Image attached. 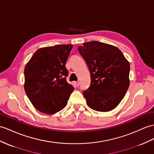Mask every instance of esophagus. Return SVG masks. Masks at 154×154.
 Masks as SVG:
<instances>
[{
	"label": "esophagus",
	"instance_id": "34e87169",
	"mask_svg": "<svg viewBox=\"0 0 154 154\" xmlns=\"http://www.w3.org/2000/svg\"><path fill=\"white\" fill-rule=\"evenodd\" d=\"M74 84H75V85L76 86V87H78V86H79V85H80V82H76L74 83Z\"/></svg>",
	"mask_w": 154,
	"mask_h": 154
}]
</instances>
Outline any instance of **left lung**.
I'll use <instances>...</instances> for the list:
<instances>
[{
	"mask_svg": "<svg viewBox=\"0 0 154 154\" xmlns=\"http://www.w3.org/2000/svg\"><path fill=\"white\" fill-rule=\"evenodd\" d=\"M78 50L91 74L89 88L83 91L88 105L99 112L113 110L129 88V61L117 47L98 41L85 42Z\"/></svg>",
	"mask_w": 154,
	"mask_h": 154,
	"instance_id": "1",
	"label": "left lung"
}]
</instances>
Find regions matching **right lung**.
Instances as JSON below:
<instances>
[{
    "instance_id": "obj_1",
    "label": "right lung",
    "mask_w": 154,
    "mask_h": 154,
    "mask_svg": "<svg viewBox=\"0 0 154 154\" xmlns=\"http://www.w3.org/2000/svg\"><path fill=\"white\" fill-rule=\"evenodd\" d=\"M72 44L56 45L37 50L24 70V88L38 111L53 114L67 104L74 87L66 82V62Z\"/></svg>"
}]
</instances>
